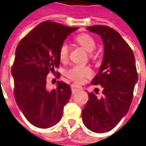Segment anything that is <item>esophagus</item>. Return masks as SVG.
<instances>
[{"label": "esophagus", "instance_id": "34e87169", "mask_svg": "<svg viewBox=\"0 0 146 146\" xmlns=\"http://www.w3.org/2000/svg\"><path fill=\"white\" fill-rule=\"evenodd\" d=\"M71 89H72V92L74 94L75 92L82 90V87L81 86H79V85H78V84H74V83H73V84L71 85Z\"/></svg>", "mask_w": 146, "mask_h": 146}]
</instances>
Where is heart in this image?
<instances>
[{
    "instance_id": "obj_1",
    "label": "heart",
    "mask_w": 146,
    "mask_h": 146,
    "mask_svg": "<svg viewBox=\"0 0 146 146\" xmlns=\"http://www.w3.org/2000/svg\"><path fill=\"white\" fill-rule=\"evenodd\" d=\"M75 41L88 52H92L97 45L94 38L88 34H80L77 35ZM58 57L63 62L68 58V47L66 43H62L60 44L58 48ZM92 74V71L90 68L82 65H73L66 72L67 77L76 82H82L84 78L90 77Z\"/></svg>"
}]
</instances>
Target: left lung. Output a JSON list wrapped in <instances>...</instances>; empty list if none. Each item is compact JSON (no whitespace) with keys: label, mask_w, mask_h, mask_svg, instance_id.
I'll return each instance as SVG.
<instances>
[{"label":"left lung","mask_w":146,"mask_h":146,"mask_svg":"<svg viewBox=\"0 0 146 146\" xmlns=\"http://www.w3.org/2000/svg\"><path fill=\"white\" fill-rule=\"evenodd\" d=\"M87 29L101 36L104 56L100 70L92 81L103 88L102 96L97 97L98 88L88 92V101L82 111V121L96 133L112 130L127 113L138 80L132 49L121 35L107 25H93Z\"/></svg>","instance_id":"1"}]
</instances>
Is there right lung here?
Listing matches in <instances>:
<instances>
[{"instance_id": "add662e5", "label": "right lung", "mask_w": 146, "mask_h": 146, "mask_svg": "<svg viewBox=\"0 0 146 146\" xmlns=\"http://www.w3.org/2000/svg\"><path fill=\"white\" fill-rule=\"evenodd\" d=\"M78 27L46 21L39 24L18 44L11 73L15 102L28 121L39 128H48L62 118L64 107L71 96L70 85L58 82L53 90L46 88L48 73L58 74V48ZM58 74V76H59Z\"/></svg>"}]
</instances>
